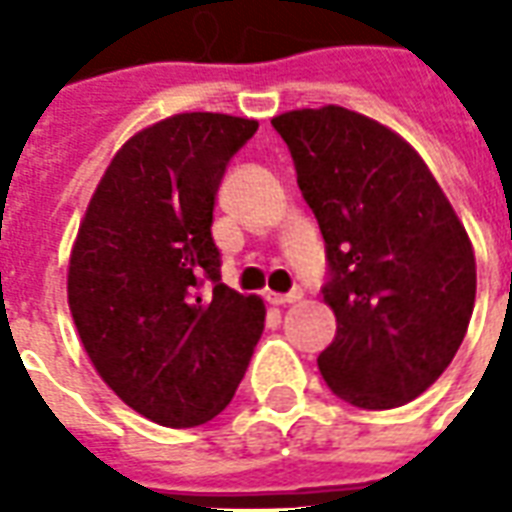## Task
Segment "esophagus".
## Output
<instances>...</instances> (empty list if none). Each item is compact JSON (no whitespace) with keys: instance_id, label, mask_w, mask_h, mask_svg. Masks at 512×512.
Masks as SVG:
<instances>
[{"instance_id":"34e87169","label":"esophagus","mask_w":512,"mask_h":512,"mask_svg":"<svg viewBox=\"0 0 512 512\" xmlns=\"http://www.w3.org/2000/svg\"><path fill=\"white\" fill-rule=\"evenodd\" d=\"M301 296H304V290L293 288V290H288V293H271L268 299L274 301V304H282V307H285V304H296Z\"/></svg>"}]
</instances>
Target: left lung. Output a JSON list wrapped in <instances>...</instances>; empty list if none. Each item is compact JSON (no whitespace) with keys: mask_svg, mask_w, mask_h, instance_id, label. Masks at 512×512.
<instances>
[{"mask_svg":"<svg viewBox=\"0 0 512 512\" xmlns=\"http://www.w3.org/2000/svg\"><path fill=\"white\" fill-rule=\"evenodd\" d=\"M326 244L337 334L318 356L359 408L419 397L461 348L474 310L472 241L417 150L370 117L296 109L271 120Z\"/></svg>","mask_w":512,"mask_h":512,"instance_id":"obj_1","label":"left lung"}]
</instances>
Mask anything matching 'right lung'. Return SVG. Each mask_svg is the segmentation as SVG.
<instances>
[{
	"label": "right lung",
	"mask_w": 512,
	"mask_h": 512,
	"mask_svg": "<svg viewBox=\"0 0 512 512\" xmlns=\"http://www.w3.org/2000/svg\"><path fill=\"white\" fill-rule=\"evenodd\" d=\"M257 120L186 112L131 136L87 205L68 304L98 376L167 428L222 414L241 384L266 304L222 282L211 224L230 158Z\"/></svg>",
	"instance_id": "obj_1"
}]
</instances>
